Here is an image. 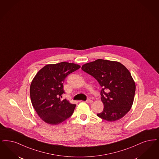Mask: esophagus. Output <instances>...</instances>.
Masks as SVG:
<instances>
[{"label":"esophagus","instance_id":"34e87169","mask_svg":"<svg viewBox=\"0 0 159 159\" xmlns=\"http://www.w3.org/2000/svg\"><path fill=\"white\" fill-rule=\"evenodd\" d=\"M86 102H87V103H92L93 102V101L92 100H91V99H87L86 101Z\"/></svg>","mask_w":159,"mask_h":159}]
</instances>
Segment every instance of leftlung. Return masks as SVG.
<instances>
[{"label":"left lung","instance_id":"8db88e82","mask_svg":"<svg viewBox=\"0 0 159 159\" xmlns=\"http://www.w3.org/2000/svg\"><path fill=\"white\" fill-rule=\"evenodd\" d=\"M82 69L99 82L104 108L97 116L106 121H116L130 110L135 84L129 70L117 61L98 59L83 65Z\"/></svg>","mask_w":159,"mask_h":159}]
</instances>
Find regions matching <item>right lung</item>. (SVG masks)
Instances as JSON below:
<instances>
[{"mask_svg": "<svg viewBox=\"0 0 159 159\" xmlns=\"http://www.w3.org/2000/svg\"><path fill=\"white\" fill-rule=\"evenodd\" d=\"M80 68L78 64L61 62L48 64L42 68L34 78L30 86L32 106L43 121L51 125H57L70 118L75 104L66 99L63 82L69 74Z\"/></svg>", "mask_w": 159, "mask_h": 159, "instance_id": "obj_1", "label": "right lung"}]
</instances>
